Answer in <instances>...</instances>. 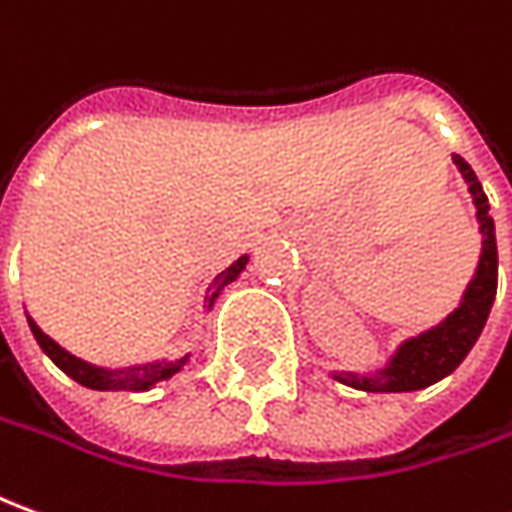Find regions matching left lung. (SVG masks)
<instances>
[{"label": "left lung", "instance_id": "8db88e82", "mask_svg": "<svg viewBox=\"0 0 512 512\" xmlns=\"http://www.w3.org/2000/svg\"><path fill=\"white\" fill-rule=\"evenodd\" d=\"M460 176L468 184V193L476 207V224L482 235V252L476 263L471 283L462 291L460 305L440 319L429 330H420L415 336L403 339L395 353L387 358L384 367L370 373H353V370H333L339 384H347L364 392H415L443 381L462 364V358L471 353L479 333L488 322L490 308L496 300V277H499V255H496V227L488 215L490 204L482 184L476 179L474 168L462 159L451 156Z\"/></svg>", "mask_w": 512, "mask_h": 512}]
</instances>
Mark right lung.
I'll list each match as a JSON object with an SVG mask.
<instances>
[{"label": "right lung", "mask_w": 512, "mask_h": 512, "mask_svg": "<svg viewBox=\"0 0 512 512\" xmlns=\"http://www.w3.org/2000/svg\"><path fill=\"white\" fill-rule=\"evenodd\" d=\"M246 263H249V255L238 257L229 269H224L207 288V308L215 305V300L221 297V291L227 288L229 283H235L238 277L246 269ZM27 325L33 330V336H36L38 347L52 358V364L58 367V370H64L72 381H78L81 387L89 389H100V392H148V389H154L159 381H170L176 373H182L184 364L190 361V353L182 358H176V361H168V358H162V361H148V364H131V367H120V370H109V367H97V364H89V361H83V358L72 356L69 350H64L61 344L50 339L44 330L38 328L36 322H33V316L27 314Z\"/></svg>", "instance_id": "obj_1"}]
</instances>
